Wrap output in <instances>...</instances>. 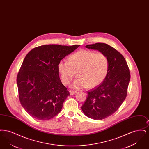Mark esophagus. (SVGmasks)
<instances>
[{"label":"esophagus","instance_id":"1","mask_svg":"<svg viewBox=\"0 0 149 149\" xmlns=\"http://www.w3.org/2000/svg\"><path fill=\"white\" fill-rule=\"evenodd\" d=\"M77 93V91H70V95H73Z\"/></svg>","mask_w":149,"mask_h":149}]
</instances>
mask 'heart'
Wrapping results in <instances>:
<instances>
[{
	"mask_svg": "<svg viewBox=\"0 0 149 149\" xmlns=\"http://www.w3.org/2000/svg\"><path fill=\"white\" fill-rule=\"evenodd\" d=\"M57 70L64 85L70 84L77 72L78 78L71 84L72 88H94L106 78L109 60L103 53L80 50L70 55L68 61H60Z\"/></svg>",
	"mask_w": 149,
	"mask_h": 149,
	"instance_id": "obj_1",
	"label": "heart"
}]
</instances>
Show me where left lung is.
Wrapping results in <instances>:
<instances>
[{
	"label": "left lung",
	"mask_w": 149,
	"mask_h": 149,
	"mask_svg": "<svg viewBox=\"0 0 149 149\" xmlns=\"http://www.w3.org/2000/svg\"><path fill=\"white\" fill-rule=\"evenodd\" d=\"M86 48L98 50L109 60V70L103 82L88 91V97L81 107L85 115L101 120L116 112L127 96L130 74L127 62L120 53L104 43L88 45Z\"/></svg>",
	"instance_id": "obj_1"
}]
</instances>
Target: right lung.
Wrapping results in <instances>:
<instances>
[{"mask_svg":"<svg viewBox=\"0 0 149 149\" xmlns=\"http://www.w3.org/2000/svg\"><path fill=\"white\" fill-rule=\"evenodd\" d=\"M79 46L43 45L25 57L17 83L22 106L33 118L48 120L61 111L70 93L60 79L57 65Z\"/></svg>","mask_w":149,"mask_h":149,"instance_id":"right-lung-1","label":"right lung"}]
</instances>
